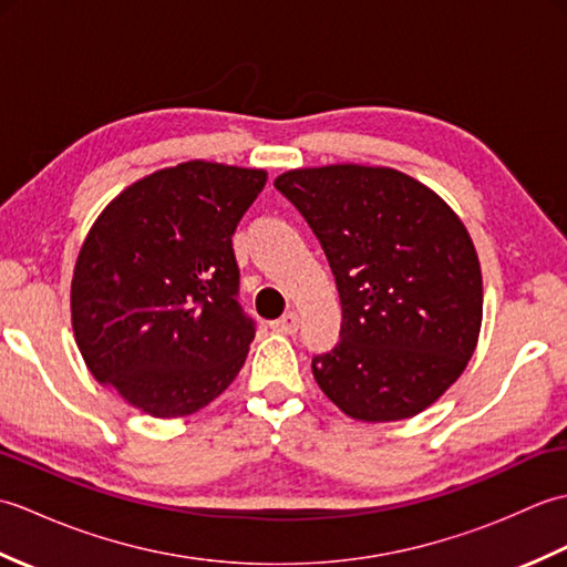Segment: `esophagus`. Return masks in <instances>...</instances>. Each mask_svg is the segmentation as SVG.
<instances>
[{
	"label": "esophagus",
	"mask_w": 567,
	"mask_h": 567,
	"mask_svg": "<svg viewBox=\"0 0 567 567\" xmlns=\"http://www.w3.org/2000/svg\"><path fill=\"white\" fill-rule=\"evenodd\" d=\"M270 327L277 333H297V329H299V315H297V311H287V315H282L280 319L272 321Z\"/></svg>",
	"instance_id": "esophagus-1"
}]
</instances>
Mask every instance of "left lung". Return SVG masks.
Listing matches in <instances>:
<instances>
[{
  "label": "left lung",
  "mask_w": 567,
  "mask_h": 567,
  "mask_svg": "<svg viewBox=\"0 0 567 567\" xmlns=\"http://www.w3.org/2000/svg\"><path fill=\"white\" fill-rule=\"evenodd\" d=\"M275 187L319 238L341 297V341L311 360L319 388L360 421L424 412L461 378L483 323L467 228L392 167H302Z\"/></svg>",
  "instance_id": "8db88e82"
}]
</instances>
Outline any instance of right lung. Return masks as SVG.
Instances as JSON below:
<instances>
[{"label":"right lung","instance_id":"1","mask_svg":"<svg viewBox=\"0 0 567 567\" xmlns=\"http://www.w3.org/2000/svg\"><path fill=\"white\" fill-rule=\"evenodd\" d=\"M265 171L189 161L126 187L90 228L70 290L90 372L158 419L216 400L256 323L238 302L231 236Z\"/></svg>","mask_w":567,"mask_h":567}]
</instances>
